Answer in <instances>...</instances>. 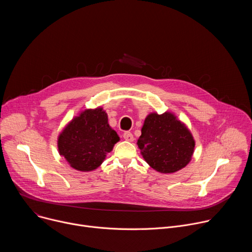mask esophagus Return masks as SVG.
Instances as JSON below:
<instances>
[{"label": "esophagus", "instance_id": "esophagus-1", "mask_svg": "<svg viewBox=\"0 0 252 252\" xmlns=\"http://www.w3.org/2000/svg\"><path fill=\"white\" fill-rule=\"evenodd\" d=\"M124 138H125L126 140H127V141H133V139H134L132 133L129 132V131H126V132L124 133Z\"/></svg>", "mask_w": 252, "mask_h": 252}]
</instances>
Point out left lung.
<instances>
[{
  "mask_svg": "<svg viewBox=\"0 0 252 252\" xmlns=\"http://www.w3.org/2000/svg\"><path fill=\"white\" fill-rule=\"evenodd\" d=\"M136 143L143 159L160 173H172L186 167L195 147L191 131L171 112L149 114Z\"/></svg>",
  "mask_w": 252,
  "mask_h": 252,
  "instance_id": "obj_1",
  "label": "left lung"
}]
</instances>
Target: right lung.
<instances>
[{"label": "right lung", "mask_w": 252, "mask_h": 252, "mask_svg": "<svg viewBox=\"0 0 252 252\" xmlns=\"http://www.w3.org/2000/svg\"><path fill=\"white\" fill-rule=\"evenodd\" d=\"M101 106L86 109L71 119L58 136V151L79 171L96 169L111 153L120 136Z\"/></svg>", "instance_id": "obj_1"}]
</instances>
